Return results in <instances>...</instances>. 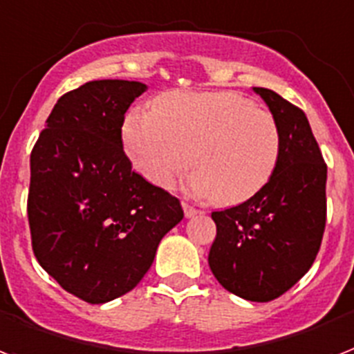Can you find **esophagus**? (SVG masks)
<instances>
[{
  "label": "esophagus",
  "instance_id": "1",
  "mask_svg": "<svg viewBox=\"0 0 354 354\" xmlns=\"http://www.w3.org/2000/svg\"><path fill=\"white\" fill-rule=\"evenodd\" d=\"M183 210H185L186 217H195L197 214H199V210H197L195 206L188 205V203H185V201H183Z\"/></svg>",
  "mask_w": 354,
  "mask_h": 354
}]
</instances>
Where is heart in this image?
Here are the masks:
<instances>
[{"instance_id": "obj_1", "label": "heart", "mask_w": 354, "mask_h": 354, "mask_svg": "<svg viewBox=\"0 0 354 354\" xmlns=\"http://www.w3.org/2000/svg\"><path fill=\"white\" fill-rule=\"evenodd\" d=\"M122 142L133 168L162 188L192 160V190L217 205H239L261 192L281 155L272 113L232 91H175L155 107H133Z\"/></svg>"}]
</instances>
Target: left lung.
<instances>
[{
  "label": "left lung",
  "mask_w": 354,
  "mask_h": 354,
  "mask_svg": "<svg viewBox=\"0 0 354 354\" xmlns=\"http://www.w3.org/2000/svg\"><path fill=\"white\" fill-rule=\"evenodd\" d=\"M281 131L276 171L261 192L221 212L208 265L228 292L270 301L298 283L315 263L325 230L327 164L305 113L278 93L254 87Z\"/></svg>",
  "instance_id": "obj_1"
}]
</instances>
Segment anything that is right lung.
<instances>
[{"label": "right lung", "mask_w": 354, "mask_h": 354, "mask_svg": "<svg viewBox=\"0 0 354 354\" xmlns=\"http://www.w3.org/2000/svg\"><path fill=\"white\" fill-rule=\"evenodd\" d=\"M148 87L95 80L65 93L30 153L27 201L38 263L87 304L129 292L185 217L177 197L131 169L124 115Z\"/></svg>", "instance_id": "obj_1"}]
</instances>
